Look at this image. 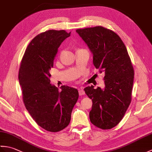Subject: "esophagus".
<instances>
[{"label": "esophagus", "instance_id": "esophagus-1", "mask_svg": "<svg viewBox=\"0 0 152 152\" xmlns=\"http://www.w3.org/2000/svg\"><path fill=\"white\" fill-rule=\"evenodd\" d=\"M78 92H79V95H83L85 94L84 90H83V89L82 88H80V89H78Z\"/></svg>", "mask_w": 152, "mask_h": 152}]
</instances>
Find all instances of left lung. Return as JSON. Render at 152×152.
<instances>
[{"instance_id":"8db88e82","label":"left lung","mask_w":152,"mask_h":152,"mask_svg":"<svg viewBox=\"0 0 152 152\" xmlns=\"http://www.w3.org/2000/svg\"><path fill=\"white\" fill-rule=\"evenodd\" d=\"M93 54V63L104 73V89H84L92 100L89 119L102 129H110L124 118L131 101L134 70L127 48L114 31L101 26L77 29Z\"/></svg>"}]
</instances>
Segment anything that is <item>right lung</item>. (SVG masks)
I'll return each mask as SVG.
<instances>
[{"label": "right lung", "instance_id": "1", "mask_svg": "<svg viewBox=\"0 0 152 152\" xmlns=\"http://www.w3.org/2000/svg\"><path fill=\"white\" fill-rule=\"evenodd\" d=\"M70 36L64 30H49L37 35L25 50L19 71L25 108L40 127L50 132L69 125L79 96L76 89L62 86L59 91L50 80L58 48Z\"/></svg>", "mask_w": 152, "mask_h": 152}]
</instances>
